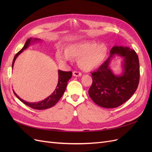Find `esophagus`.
<instances>
[{
    "label": "esophagus",
    "instance_id": "1",
    "mask_svg": "<svg viewBox=\"0 0 152 152\" xmlns=\"http://www.w3.org/2000/svg\"><path fill=\"white\" fill-rule=\"evenodd\" d=\"M73 75L74 77H80L82 75V73L79 72L77 71H73Z\"/></svg>",
    "mask_w": 152,
    "mask_h": 152
}]
</instances>
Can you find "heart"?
<instances>
[{
	"mask_svg": "<svg viewBox=\"0 0 152 152\" xmlns=\"http://www.w3.org/2000/svg\"><path fill=\"white\" fill-rule=\"evenodd\" d=\"M107 49L103 45L94 42H79L69 45L66 50L59 49L56 53L58 61L63 65L72 58H79L78 64L84 70H91L99 66L106 58Z\"/></svg>",
	"mask_w": 152,
	"mask_h": 152,
	"instance_id": "obj_1",
	"label": "heart"
}]
</instances>
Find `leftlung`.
Returning a JSON list of instances; mask_svg holds the SVG:
<instances>
[{"label":"left lung","instance_id":"obj_1","mask_svg":"<svg viewBox=\"0 0 152 152\" xmlns=\"http://www.w3.org/2000/svg\"><path fill=\"white\" fill-rule=\"evenodd\" d=\"M115 55L124 58L121 76L115 75L109 66ZM91 74L93 84L88 92L91 98L102 107L116 108L130 99L137 88L140 75L138 56L129 48L114 46L109 58Z\"/></svg>","mask_w":152,"mask_h":152}]
</instances>
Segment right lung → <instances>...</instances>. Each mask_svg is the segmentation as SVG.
<instances>
[{
    "instance_id": "obj_1",
    "label": "right lung",
    "mask_w": 152,
    "mask_h": 152,
    "mask_svg": "<svg viewBox=\"0 0 152 152\" xmlns=\"http://www.w3.org/2000/svg\"><path fill=\"white\" fill-rule=\"evenodd\" d=\"M39 40L40 39H32V38H30L27 40L26 41L23 48L20 51L15 55V58H14L12 64V67H13L14 63H15V61L16 60V58L18 56V55L23 51V50H25V49L28 48L31 42H35V41H39ZM58 76H59L58 83L53 93L49 96H48L47 98H45L42 101H40V102H37V103L27 102H25V101H24L23 99H21L19 96L15 93V91H13V93L21 102H23L26 105L28 106V107H30L31 108H34L35 110H45L47 108H49L56 104L59 100V99L62 97L64 92L65 91L66 87L68 84V81L71 79V77L72 76V72L58 70Z\"/></svg>"
}]
</instances>
